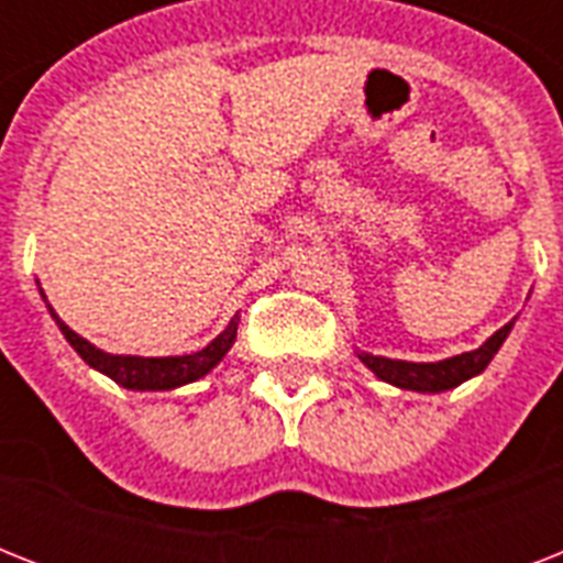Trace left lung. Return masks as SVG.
<instances>
[{"mask_svg": "<svg viewBox=\"0 0 563 563\" xmlns=\"http://www.w3.org/2000/svg\"><path fill=\"white\" fill-rule=\"evenodd\" d=\"M517 318H511L506 327H499L497 333L490 335L488 342L479 344L476 351L459 353V356H450V360L438 362H406V360H388V356H374L368 351H356L360 362L368 371H374V376H379L383 383L397 385L402 391H418V394H441L450 391L455 385L467 383L473 376H479L482 371L488 368L490 360L497 356V351L503 347V342L511 333Z\"/></svg>", "mask_w": 563, "mask_h": 563, "instance_id": "obj_1", "label": "left lung"}]
</instances>
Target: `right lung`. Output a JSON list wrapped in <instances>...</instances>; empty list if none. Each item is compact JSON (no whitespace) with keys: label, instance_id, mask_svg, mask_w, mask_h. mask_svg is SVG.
Instances as JSON below:
<instances>
[{"label":"right lung","instance_id":"right-lung-1","mask_svg":"<svg viewBox=\"0 0 563 563\" xmlns=\"http://www.w3.org/2000/svg\"><path fill=\"white\" fill-rule=\"evenodd\" d=\"M40 295H43V289H40ZM48 316L55 318L57 330L64 333L66 342L73 344V351L90 368L110 376L113 383H119L122 388H131V391H172V388H180V385L201 379V376L210 374L228 356V351L236 342L239 330V316H233L230 324L207 347H201V351L187 353V356H128V353H104L101 347L87 342L84 335L69 330L52 307H48Z\"/></svg>","mask_w":563,"mask_h":563}]
</instances>
